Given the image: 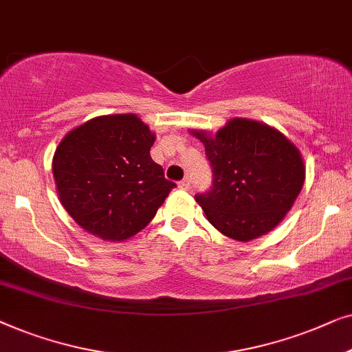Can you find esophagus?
<instances>
[{"label": "esophagus", "instance_id": "1", "mask_svg": "<svg viewBox=\"0 0 352 352\" xmlns=\"http://www.w3.org/2000/svg\"><path fill=\"white\" fill-rule=\"evenodd\" d=\"M190 185H191V183H190V178H188V177L183 178L182 182H178V188H180V190H190Z\"/></svg>", "mask_w": 352, "mask_h": 352}]
</instances>
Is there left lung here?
I'll return each instance as SVG.
<instances>
[{
	"mask_svg": "<svg viewBox=\"0 0 352 352\" xmlns=\"http://www.w3.org/2000/svg\"><path fill=\"white\" fill-rule=\"evenodd\" d=\"M204 143L212 186L196 195L207 220L221 234L249 242L280 223L305 183L298 148L263 122L234 118L215 135L192 131Z\"/></svg>",
	"mask_w": 352,
	"mask_h": 352,
	"instance_id": "1",
	"label": "left lung"
}]
</instances>
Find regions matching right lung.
Returning a JSON list of instances; mask_svg holds the SVG:
<instances>
[{"label": "right lung", "instance_id": "obj_1", "mask_svg": "<svg viewBox=\"0 0 352 352\" xmlns=\"http://www.w3.org/2000/svg\"><path fill=\"white\" fill-rule=\"evenodd\" d=\"M155 133L135 115L97 116L58 143L52 174L62 206L84 231L124 241L142 231L172 188L151 160Z\"/></svg>", "mask_w": 352, "mask_h": 352}]
</instances>
